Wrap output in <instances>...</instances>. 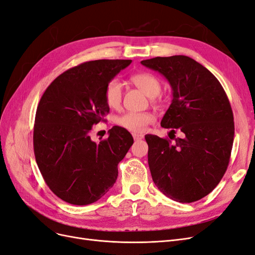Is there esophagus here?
<instances>
[{
  "label": "esophagus",
  "mask_w": 255,
  "mask_h": 255,
  "mask_svg": "<svg viewBox=\"0 0 255 255\" xmlns=\"http://www.w3.org/2000/svg\"><path fill=\"white\" fill-rule=\"evenodd\" d=\"M133 138H134V140H141L143 138V135L135 133V134H133Z\"/></svg>",
  "instance_id": "obj_1"
}]
</instances>
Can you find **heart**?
<instances>
[{"label": "heart", "instance_id": "b5f03b06", "mask_svg": "<svg viewBox=\"0 0 255 255\" xmlns=\"http://www.w3.org/2000/svg\"><path fill=\"white\" fill-rule=\"evenodd\" d=\"M130 83L150 98L157 97L161 91V82L150 72H138L130 76ZM104 99L111 109H118L122 100V87L118 80H111L104 89ZM154 101V100H152ZM153 121L149 113L128 112L116 118V125L133 133H141Z\"/></svg>", "mask_w": 255, "mask_h": 255}]
</instances>
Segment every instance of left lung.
Instances as JSON below:
<instances>
[{
	"mask_svg": "<svg viewBox=\"0 0 255 255\" xmlns=\"http://www.w3.org/2000/svg\"><path fill=\"white\" fill-rule=\"evenodd\" d=\"M163 74L172 102L160 126L183 137L146 135L153 182L174 201L190 203L207 196L226 173L234 140V118L225 89L215 75L188 56L142 60Z\"/></svg>",
	"mask_w": 255,
	"mask_h": 255,
	"instance_id": "left-lung-1",
	"label": "left lung"
}]
</instances>
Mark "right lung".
I'll return each mask as SVG.
<instances>
[{"mask_svg": "<svg viewBox=\"0 0 255 255\" xmlns=\"http://www.w3.org/2000/svg\"><path fill=\"white\" fill-rule=\"evenodd\" d=\"M130 63H83L57 76L40 99L33 136L35 157L49 188L65 202L94 203L117 180L118 164L134 142L132 135L114 127L109 138L98 143L89 133L110 113L104 99L106 84Z\"/></svg>", "mask_w": 255, "mask_h": 255, "instance_id": "1", "label": "right lung"}]
</instances>
